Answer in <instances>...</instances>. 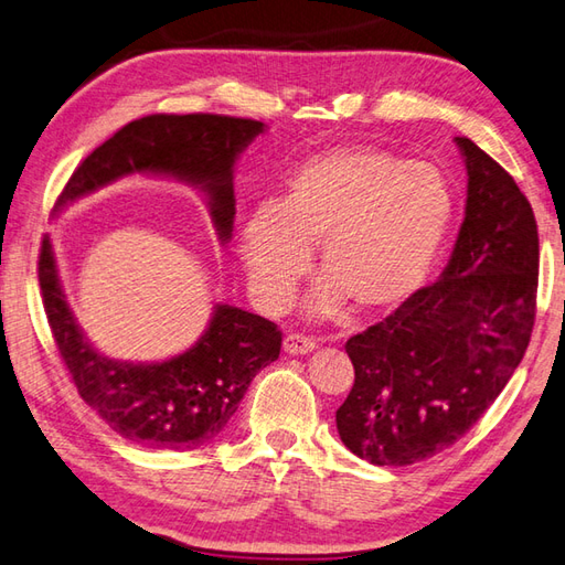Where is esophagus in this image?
Returning <instances> with one entry per match:
<instances>
[{"label": "esophagus", "instance_id": "1", "mask_svg": "<svg viewBox=\"0 0 565 565\" xmlns=\"http://www.w3.org/2000/svg\"><path fill=\"white\" fill-rule=\"evenodd\" d=\"M282 348H285V353H290V355H307V353H311V350L317 348V343L311 341V338H307V335L287 333Z\"/></svg>", "mask_w": 565, "mask_h": 565}]
</instances>
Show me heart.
<instances>
[{"label": "heart", "mask_w": 565, "mask_h": 565, "mask_svg": "<svg viewBox=\"0 0 565 565\" xmlns=\"http://www.w3.org/2000/svg\"><path fill=\"white\" fill-rule=\"evenodd\" d=\"M452 217V185L435 164L338 145L299 161L273 205L250 212L239 254L268 309L287 305L319 246L326 282L315 311L348 305L358 317H386L428 278Z\"/></svg>", "instance_id": "b5f03b06"}]
</instances>
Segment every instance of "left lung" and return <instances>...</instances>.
Segmentation results:
<instances>
[{
  "label": "left lung",
  "mask_w": 565,
  "mask_h": 565,
  "mask_svg": "<svg viewBox=\"0 0 565 565\" xmlns=\"http://www.w3.org/2000/svg\"><path fill=\"white\" fill-rule=\"evenodd\" d=\"M457 145L467 212L440 280L345 343L355 384L335 428L350 452L377 467H406L455 445L503 392L534 329L530 200L469 137Z\"/></svg>",
  "instance_id": "obj_1"
}]
</instances>
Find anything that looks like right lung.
<instances>
[{
    "label": "right lung",
    "mask_w": 565,
    "mask_h": 565,
    "mask_svg": "<svg viewBox=\"0 0 565 565\" xmlns=\"http://www.w3.org/2000/svg\"><path fill=\"white\" fill-rule=\"evenodd\" d=\"M266 125L250 118L188 113L145 116L120 128L72 173L57 210L130 173L177 177L198 185L222 244L234 224V161ZM45 317L79 396L125 440L152 449L210 443L239 408L250 380L278 360L282 333L273 321L217 305L207 331L164 362L110 360L86 341L57 278L53 244L38 256Z\"/></svg>",
    "instance_id": "1"
}]
</instances>
